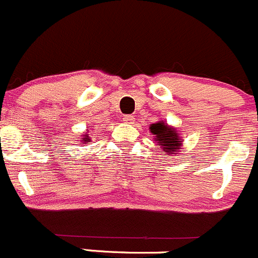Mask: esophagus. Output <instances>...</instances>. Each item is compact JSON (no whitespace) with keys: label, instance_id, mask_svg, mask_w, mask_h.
I'll return each instance as SVG.
<instances>
[{"label":"esophagus","instance_id":"obj_1","mask_svg":"<svg viewBox=\"0 0 258 258\" xmlns=\"http://www.w3.org/2000/svg\"><path fill=\"white\" fill-rule=\"evenodd\" d=\"M133 120H134L133 115H124V117H122V121L127 122V124H131V122L133 121Z\"/></svg>","mask_w":258,"mask_h":258}]
</instances>
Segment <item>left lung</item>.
<instances>
[{
	"label": "left lung",
	"instance_id": "8db88e82",
	"mask_svg": "<svg viewBox=\"0 0 258 258\" xmlns=\"http://www.w3.org/2000/svg\"><path fill=\"white\" fill-rule=\"evenodd\" d=\"M151 132L156 137L154 138L156 143L163 148V152H167V154H177L173 152H177L176 149H178L180 147L181 139L175 129L167 126L163 121H161L157 124H152Z\"/></svg>",
	"mask_w": 258,
	"mask_h": 258
}]
</instances>
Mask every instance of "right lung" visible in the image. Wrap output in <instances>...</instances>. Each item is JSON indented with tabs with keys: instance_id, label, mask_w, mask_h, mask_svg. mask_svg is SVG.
I'll return each mask as SVG.
<instances>
[{
	"instance_id": "obj_1",
	"label": "right lung",
	"mask_w": 258,
	"mask_h": 258,
	"mask_svg": "<svg viewBox=\"0 0 258 258\" xmlns=\"http://www.w3.org/2000/svg\"><path fill=\"white\" fill-rule=\"evenodd\" d=\"M82 141L83 142H88V137H87V138H82Z\"/></svg>"
}]
</instances>
